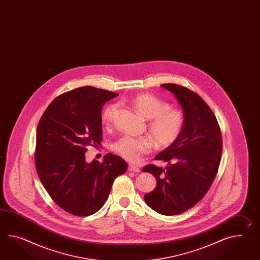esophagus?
<instances>
[{
  "mask_svg": "<svg viewBox=\"0 0 260 260\" xmlns=\"http://www.w3.org/2000/svg\"><path fill=\"white\" fill-rule=\"evenodd\" d=\"M127 170L129 172H140V168L137 167V166H135V165H128Z\"/></svg>",
  "mask_w": 260,
  "mask_h": 260,
  "instance_id": "1",
  "label": "esophagus"
}]
</instances>
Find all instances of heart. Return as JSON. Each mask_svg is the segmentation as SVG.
Returning <instances> with one entry per match:
<instances>
[{
  "label": "heart",
  "mask_w": 260,
  "mask_h": 260,
  "mask_svg": "<svg viewBox=\"0 0 260 260\" xmlns=\"http://www.w3.org/2000/svg\"><path fill=\"white\" fill-rule=\"evenodd\" d=\"M131 104L138 114L148 120V131L152 134L158 147L170 146L178 139L184 126V114L181 110L172 108L167 102L149 93L134 95ZM116 106L110 104L102 113V120L110 124L114 118ZM150 137H133L124 135L116 140L113 149L121 157L132 162H137L141 157L149 153L154 147Z\"/></svg>",
  "instance_id": "heart-1"
}]
</instances>
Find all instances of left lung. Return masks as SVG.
<instances>
[{
	"label": "left lung",
	"mask_w": 260,
	"mask_h": 260,
	"mask_svg": "<svg viewBox=\"0 0 260 260\" xmlns=\"http://www.w3.org/2000/svg\"><path fill=\"white\" fill-rule=\"evenodd\" d=\"M160 86L177 98L185 120L178 139L155 157L168 164L165 169L153 165L143 168L157 180L156 188L144 199L159 214L177 215L196 206L213 183L222 158V133L200 95L175 83Z\"/></svg>",
	"instance_id": "1"
}]
</instances>
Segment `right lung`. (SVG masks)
Masks as SVG:
<instances>
[{"mask_svg": "<svg viewBox=\"0 0 260 260\" xmlns=\"http://www.w3.org/2000/svg\"><path fill=\"white\" fill-rule=\"evenodd\" d=\"M116 95L93 86L73 89L54 99L38 123V177L51 199L70 214L92 215L102 209L115 177L127 171V162L111 153L102 162L85 160L89 146H101L102 107Z\"/></svg>", "mask_w": 260, "mask_h": 260, "instance_id": "obj_1", "label": "right lung"}]
</instances>
